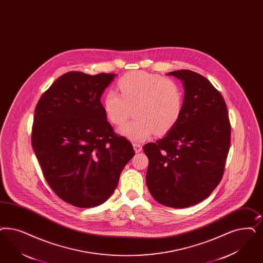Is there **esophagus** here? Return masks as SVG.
Returning a JSON list of instances; mask_svg holds the SVG:
<instances>
[{
	"label": "esophagus",
	"mask_w": 263,
	"mask_h": 263,
	"mask_svg": "<svg viewBox=\"0 0 263 263\" xmlns=\"http://www.w3.org/2000/svg\"><path fill=\"white\" fill-rule=\"evenodd\" d=\"M134 149H135V152L136 153H140V152H142V149H143V146L142 145H140L139 143H134Z\"/></svg>",
	"instance_id": "1"
}]
</instances>
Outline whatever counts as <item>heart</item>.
<instances>
[{
  "instance_id": "obj_1",
  "label": "heart",
  "mask_w": 263,
  "mask_h": 263,
  "mask_svg": "<svg viewBox=\"0 0 263 263\" xmlns=\"http://www.w3.org/2000/svg\"><path fill=\"white\" fill-rule=\"evenodd\" d=\"M118 92L109 90L104 97V109L115 125L123 124L132 114L136 118L118 129L132 141L143 142L155 131L163 135L178 122L182 110V92L170 79L151 72H128L118 81Z\"/></svg>"
}]
</instances>
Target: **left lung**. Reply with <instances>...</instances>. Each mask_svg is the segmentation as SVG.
Listing matches in <instances>:
<instances>
[{"instance_id":"obj_1","label":"left lung","mask_w":263,"mask_h":263,"mask_svg":"<svg viewBox=\"0 0 263 263\" xmlns=\"http://www.w3.org/2000/svg\"><path fill=\"white\" fill-rule=\"evenodd\" d=\"M183 82L181 117L155 143L144 145L145 181L158 203L186 208L206 199L221 181L231 125L222 95L198 72H169Z\"/></svg>"}]
</instances>
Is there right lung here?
Instances as JSON below:
<instances>
[{
	"label": "right lung",
	"instance_id": "right-lung-1",
	"mask_svg": "<svg viewBox=\"0 0 263 263\" xmlns=\"http://www.w3.org/2000/svg\"><path fill=\"white\" fill-rule=\"evenodd\" d=\"M115 77L66 72L35 109L32 145L44 176L60 199L79 208L109 199L135 155L132 144L109 124L101 103Z\"/></svg>",
	"mask_w": 263,
	"mask_h": 263
}]
</instances>
